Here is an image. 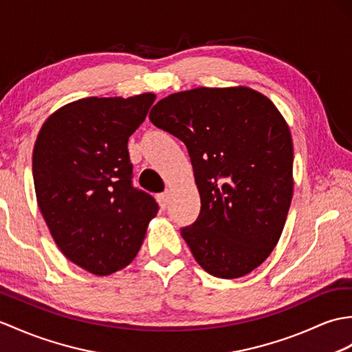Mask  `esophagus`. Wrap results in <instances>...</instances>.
<instances>
[{
    "instance_id": "1",
    "label": "esophagus",
    "mask_w": 352,
    "mask_h": 352,
    "mask_svg": "<svg viewBox=\"0 0 352 352\" xmlns=\"http://www.w3.org/2000/svg\"><path fill=\"white\" fill-rule=\"evenodd\" d=\"M168 204H169V193L168 192L160 193L159 195V206H160V208L165 210L168 207Z\"/></svg>"
}]
</instances>
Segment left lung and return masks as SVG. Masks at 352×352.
I'll list each match as a JSON object with an SVG mask.
<instances>
[{
    "mask_svg": "<svg viewBox=\"0 0 352 352\" xmlns=\"http://www.w3.org/2000/svg\"><path fill=\"white\" fill-rule=\"evenodd\" d=\"M150 120L189 151L201 211L182 236L196 263L220 279L249 274L276 248L292 199L282 113L249 87H199L159 100Z\"/></svg>",
    "mask_w": 352,
    "mask_h": 352,
    "instance_id": "obj_1",
    "label": "left lung"
}]
</instances>
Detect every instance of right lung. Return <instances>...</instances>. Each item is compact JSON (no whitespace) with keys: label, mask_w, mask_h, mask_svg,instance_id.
<instances>
[{"label":"right lung","mask_w":352,"mask_h":352,"mask_svg":"<svg viewBox=\"0 0 352 352\" xmlns=\"http://www.w3.org/2000/svg\"><path fill=\"white\" fill-rule=\"evenodd\" d=\"M156 94L87 97L47 117L32 150L38 208L73 264L108 276L132 263L159 206L132 186L129 136Z\"/></svg>","instance_id":"right-lung-1"}]
</instances>
